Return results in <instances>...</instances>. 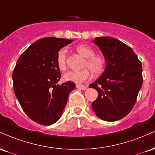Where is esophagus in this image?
Returning <instances> with one entry per match:
<instances>
[{
	"instance_id": "34e87169",
	"label": "esophagus",
	"mask_w": 155,
	"mask_h": 155,
	"mask_svg": "<svg viewBox=\"0 0 155 155\" xmlns=\"http://www.w3.org/2000/svg\"><path fill=\"white\" fill-rule=\"evenodd\" d=\"M77 88H79V89H80V90H87V87L86 86H84V85H77Z\"/></svg>"
}]
</instances>
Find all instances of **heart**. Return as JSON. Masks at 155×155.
Instances as JSON below:
<instances>
[{
  "label": "heart",
  "mask_w": 155,
  "mask_h": 155,
  "mask_svg": "<svg viewBox=\"0 0 155 155\" xmlns=\"http://www.w3.org/2000/svg\"><path fill=\"white\" fill-rule=\"evenodd\" d=\"M76 51L84 58H86L84 68H87L79 71H69L63 76L64 79L76 84H81L90 79L91 71L95 76H98L104 71L106 68V60L101 54H95L94 50L87 44H79L76 47ZM57 65L61 71L67 68V50L65 48L60 49L57 54Z\"/></svg>",
  "instance_id": "heart-1"
}]
</instances>
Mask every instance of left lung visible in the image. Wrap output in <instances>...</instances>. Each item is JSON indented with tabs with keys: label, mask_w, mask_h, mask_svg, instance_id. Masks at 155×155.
Masks as SVG:
<instances>
[{
	"label": "left lung",
	"mask_w": 155,
	"mask_h": 155,
	"mask_svg": "<svg viewBox=\"0 0 155 155\" xmlns=\"http://www.w3.org/2000/svg\"><path fill=\"white\" fill-rule=\"evenodd\" d=\"M92 41L102 51L106 65L89 86L98 93L92 107L101 120L114 122L127 116L136 104L143 83L142 65L133 49L118 39L104 36Z\"/></svg>",
	"instance_id": "left-lung-1"
}]
</instances>
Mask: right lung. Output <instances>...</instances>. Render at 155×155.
Segmentation results:
<instances>
[{
	"instance_id": "right-lung-1",
	"label": "right lung",
	"mask_w": 155,
	"mask_h": 155,
	"mask_svg": "<svg viewBox=\"0 0 155 155\" xmlns=\"http://www.w3.org/2000/svg\"><path fill=\"white\" fill-rule=\"evenodd\" d=\"M72 41L54 37L39 39L17 60L12 74L15 95L23 111L37 123L50 125L58 121L75 88L71 81L57 84L61 77L57 54Z\"/></svg>"
}]
</instances>
